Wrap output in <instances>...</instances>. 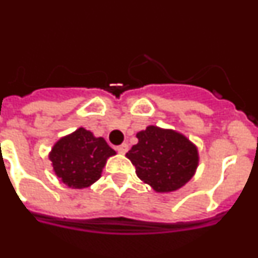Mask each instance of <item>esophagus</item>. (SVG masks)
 <instances>
[{"label":"esophagus","mask_w":258,"mask_h":258,"mask_svg":"<svg viewBox=\"0 0 258 258\" xmlns=\"http://www.w3.org/2000/svg\"><path fill=\"white\" fill-rule=\"evenodd\" d=\"M127 149H129L127 143H122V145H120V146H117V147H116V150H117L118 154H126Z\"/></svg>","instance_id":"esophagus-1"}]
</instances>
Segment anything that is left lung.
Masks as SVG:
<instances>
[{"mask_svg":"<svg viewBox=\"0 0 258 258\" xmlns=\"http://www.w3.org/2000/svg\"><path fill=\"white\" fill-rule=\"evenodd\" d=\"M138 143L126 154L137 175L157 192H170L187 183L197 170V147L182 134L151 125L137 133Z\"/></svg>","mask_w":258,"mask_h":258,"instance_id":"1","label":"left lung"}]
</instances>
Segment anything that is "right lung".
I'll list each match as a JSON object with an SVG mask.
<instances>
[{
    "label": "right lung",
    "mask_w": 258,
    "mask_h": 258,
    "mask_svg": "<svg viewBox=\"0 0 258 258\" xmlns=\"http://www.w3.org/2000/svg\"><path fill=\"white\" fill-rule=\"evenodd\" d=\"M106 141L80 127L54 145L50 160L54 172L68 187L85 188L101 177L109 156L115 155Z\"/></svg>",
    "instance_id": "1"
}]
</instances>
